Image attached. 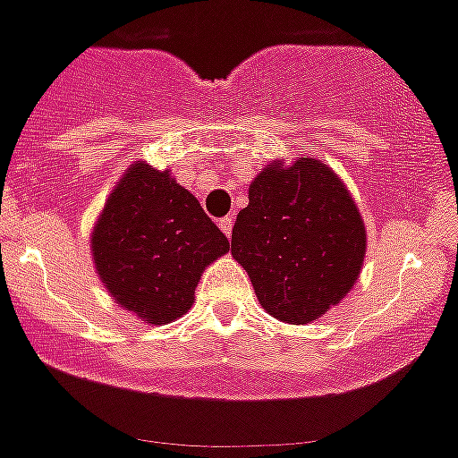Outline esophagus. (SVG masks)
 <instances>
[{"label":"esophagus","instance_id":"1","mask_svg":"<svg viewBox=\"0 0 458 458\" xmlns=\"http://www.w3.org/2000/svg\"><path fill=\"white\" fill-rule=\"evenodd\" d=\"M218 225H221V230L223 233H225V237H233V218L230 216H225V218H221V221H218Z\"/></svg>","mask_w":458,"mask_h":458}]
</instances>
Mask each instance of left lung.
I'll use <instances>...</instances> for the list:
<instances>
[{"mask_svg":"<svg viewBox=\"0 0 458 458\" xmlns=\"http://www.w3.org/2000/svg\"><path fill=\"white\" fill-rule=\"evenodd\" d=\"M364 249L351 192L313 157L267 165L251 181L230 242L261 306L289 325L313 322L351 292Z\"/></svg>","mask_w":458,"mask_h":458,"instance_id":"1","label":"left lung"}]
</instances>
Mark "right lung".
I'll use <instances>...</instances> for the list:
<instances>
[{
	"label": "right lung",
	"instance_id": "right-lung-1",
	"mask_svg": "<svg viewBox=\"0 0 458 458\" xmlns=\"http://www.w3.org/2000/svg\"><path fill=\"white\" fill-rule=\"evenodd\" d=\"M228 247L195 195L143 162L122 176L91 235L107 292L150 325L188 313L202 270Z\"/></svg>",
	"mask_w": 458,
	"mask_h": 458
}]
</instances>
